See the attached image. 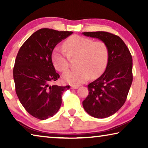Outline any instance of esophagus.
<instances>
[{
  "mask_svg": "<svg viewBox=\"0 0 148 148\" xmlns=\"http://www.w3.org/2000/svg\"><path fill=\"white\" fill-rule=\"evenodd\" d=\"M77 88H78V86H71V89H77Z\"/></svg>",
  "mask_w": 148,
  "mask_h": 148,
  "instance_id": "obj_1",
  "label": "esophagus"
}]
</instances>
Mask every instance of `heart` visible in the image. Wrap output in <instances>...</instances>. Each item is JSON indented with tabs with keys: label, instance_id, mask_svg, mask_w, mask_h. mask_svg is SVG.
I'll list each match as a JSON object with an SVG mask.
<instances>
[{
	"label": "heart",
	"instance_id": "1",
	"mask_svg": "<svg viewBox=\"0 0 148 148\" xmlns=\"http://www.w3.org/2000/svg\"><path fill=\"white\" fill-rule=\"evenodd\" d=\"M67 56L58 48L52 54V62L55 68L60 72L69 69V57L78 56V69L71 70L63 74V79L73 86L84 83L91 77H98L106 69L108 61V48L102 41H95L86 37L73 35L67 38L63 44Z\"/></svg>",
	"mask_w": 148,
	"mask_h": 148
}]
</instances>
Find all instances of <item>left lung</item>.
Returning <instances> with one entry per match:
<instances>
[{"mask_svg":"<svg viewBox=\"0 0 148 148\" xmlns=\"http://www.w3.org/2000/svg\"><path fill=\"white\" fill-rule=\"evenodd\" d=\"M98 38L108 48L106 70L88 85L89 95L82 102L87 114L96 118L114 114L124 104L132 82V59L128 47L118 36L104 31L82 32Z\"/></svg>","mask_w":148,"mask_h":148,"instance_id":"left-lung-1","label":"left lung"}]
</instances>
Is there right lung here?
<instances>
[{"mask_svg":"<svg viewBox=\"0 0 148 148\" xmlns=\"http://www.w3.org/2000/svg\"><path fill=\"white\" fill-rule=\"evenodd\" d=\"M73 32L41 29L20 47L14 67V80L19 100L27 112L44 120L53 116L61 106V95L69 86L50 85L59 77L52 62L57 44Z\"/></svg>","mask_w":148,"mask_h":148,"instance_id":"obj_1","label":"right lung"}]
</instances>
